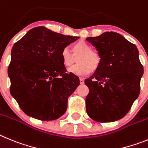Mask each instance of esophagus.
<instances>
[{
    "instance_id": "obj_1",
    "label": "esophagus",
    "mask_w": 148,
    "mask_h": 148,
    "mask_svg": "<svg viewBox=\"0 0 148 148\" xmlns=\"http://www.w3.org/2000/svg\"><path fill=\"white\" fill-rule=\"evenodd\" d=\"M79 82H80V84H84V79L79 78Z\"/></svg>"
}]
</instances>
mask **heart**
Masks as SVG:
<instances>
[{"label": "heart", "mask_w": 148, "mask_h": 148, "mask_svg": "<svg viewBox=\"0 0 148 148\" xmlns=\"http://www.w3.org/2000/svg\"><path fill=\"white\" fill-rule=\"evenodd\" d=\"M71 51L72 53L68 47H64L60 53L62 64L66 67L72 65L77 58V63L69 69V72L77 76H86L97 71L100 66V55L86 41L74 42L71 46Z\"/></svg>", "instance_id": "b5f03b06"}]
</instances>
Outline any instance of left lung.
<instances>
[{
	"instance_id": "1",
	"label": "left lung",
	"mask_w": 148,
	"mask_h": 148,
	"mask_svg": "<svg viewBox=\"0 0 148 148\" xmlns=\"http://www.w3.org/2000/svg\"><path fill=\"white\" fill-rule=\"evenodd\" d=\"M101 57L100 66L85 80L89 93L86 111L98 122H110L123 118L140 92L144 72L136 46L118 33L105 32L86 38Z\"/></svg>"
}]
</instances>
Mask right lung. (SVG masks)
I'll return each instance as SVG.
<instances>
[{
	"mask_svg": "<svg viewBox=\"0 0 148 148\" xmlns=\"http://www.w3.org/2000/svg\"><path fill=\"white\" fill-rule=\"evenodd\" d=\"M78 38L38 26L14 43L8 68L10 93L26 115L49 121L66 112L79 79L66 71L60 53Z\"/></svg>",
	"mask_w": 148,
	"mask_h": 148,
	"instance_id": "add662e5",
	"label": "right lung"
}]
</instances>
